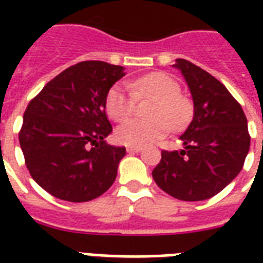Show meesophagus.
I'll use <instances>...</instances> for the list:
<instances>
[{
  "instance_id": "34e87169",
  "label": "esophagus",
  "mask_w": 263,
  "mask_h": 263,
  "mask_svg": "<svg viewBox=\"0 0 263 263\" xmlns=\"http://www.w3.org/2000/svg\"><path fill=\"white\" fill-rule=\"evenodd\" d=\"M141 151H142L141 146H128V148H126V152H128V154H138V152H141Z\"/></svg>"
}]
</instances>
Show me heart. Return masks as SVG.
Here are the masks:
<instances>
[{
    "instance_id": "1",
    "label": "heart",
    "mask_w": 263,
    "mask_h": 263,
    "mask_svg": "<svg viewBox=\"0 0 263 263\" xmlns=\"http://www.w3.org/2000/svg\"><path fill=\"white\" fill-rule=\"evenodd\" d=\"M128 88L115 84L105 96V111L117 122L128 120L134 111V97L152 98L148 120H129L115 129V139L124 145L142 146L182 128L190 118L192 104L180 94V86L173 77L162 71L149 73L128 81Z\"/></svg>"
}]
</instances>
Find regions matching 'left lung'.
Here are the masks:
<instances>
[{
	"label": "left lung",
	"mask_w": 263,
	"mask_h": 263,
	"mask_svg": "<svg viewBox=\"0 0 263 263\" xmlns=\"http://www.w3.org/2000/svg\"><path fill=\"white\" fill-rule=\"evenodd\" d=\"M182 71L193 98V120L180 137L184 148L162 151L152 172L156 184L172 197L201 201L220 193L242 171L251 138L241 105L226 86L184 59Z\"/></svg>",
	"instance_id": "1"
}]
</instances>
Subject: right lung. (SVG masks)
Masks as SVG:
<instances>
[{"instance_id": "right-lung-1", "label": "right lung", "mask_w": 263, "mask_h": 263, "mask_svg": "<svg viewBox=\"0 0 263 263\" xmlns=\"http://www.w3.org/2000/svg\"><path fill=\"white\" fill-rule=\"evenodd\" d=\"M124 76L122 66L81 62L49 81L28 104L21 149L32 179L54 197L83 203L112 186L125 148L104 141L112 131L105 96Z\"/></svg>"}]
</instances>
